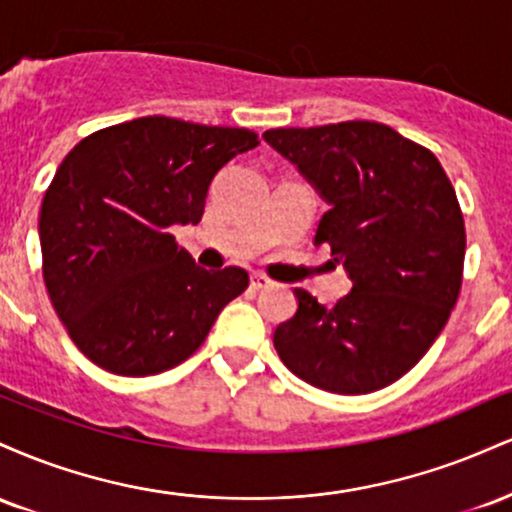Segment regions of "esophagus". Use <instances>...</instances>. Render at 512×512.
<instances>
[{"label":"esophagus","mask_w":512,"mask_h":512,"mask_svg":"<svg viewBox=\"0 0 512 512\" xmlns=\"http://www.w3.org/2000/svg\"><path fill=\"white\" fill-rule=\"evenodd\" d=\"M250 289L252 291H267V289H272V281H269L267 276H262V274H252L250 276Z\"/></svg>","instance_id":"1"}]
</instances>
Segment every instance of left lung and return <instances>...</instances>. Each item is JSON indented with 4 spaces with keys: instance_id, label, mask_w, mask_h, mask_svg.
Returning a JSON list of instances; mask_svg holds the SVG:
<instances>
[{
    "instance_id": "left-lung-1",
    "label": "left lung",
    "mask_w": 512,
    "mask_h": 512,
    "mask_svg": "<svg viewBox=\"0 0 512 512\" xmlns=\"http://www.w3.org/2000/svg\"><path fill=\"white\" fill-rule=\"evenodd\" d=\"M330 211L313 243H327L351 291L332 308L296 289V315L274 349L305 383L366 395L402 378L431 349L462 286L464 221L438 158L380 122L269 129Z\"/></svg>"
}]
</instances>
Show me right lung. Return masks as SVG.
<instances>
[{
  "mask_svg": "<svg viewBox=\"0 0 512 512\" xmlns=\"http://www.w3.org/2000/svg\"><path fill=\"white\" fill-rule=\"evenodd\" d=\"M255 132L151 115L81 139L38 221L43 279L72 342L117 375H156L202 346L248 272H207L173 226L199 223L209 185Z\"/></svg>",
  "mask_w": 512,
  "mask_h": 512,
  "instance_id": "right-lung-1",
  "label": "right lung"
}]
</instances>
